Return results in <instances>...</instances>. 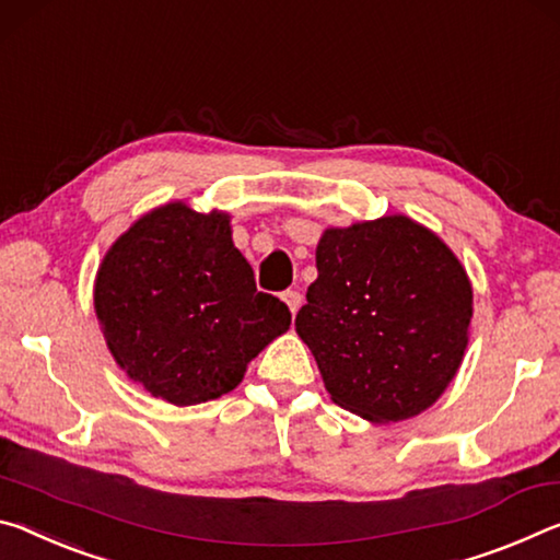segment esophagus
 I'll return each mask as SVG.
<instances>
[{
	"instance_id": "esophagus-1",
	"label": "esophagus",
	"mask_w": 560,
	"mask_h": 560,
	"mask_svg": "<svg viewBox=\"0 0 560 560\" xmlns=\"http://www.w3.org/2000/svg\"><path fill=\"white\" fill-rule=\"evenodd\" d=\"M282 300H285V305L290 307L292 315H295L298 310H300V305H302V295H300L298 290H285V292H282Z\"/></svg>"
}]
</instances>
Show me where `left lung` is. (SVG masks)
<instances>
[{"label": "left lung", "mask_w": 560, "mask_h": 560, "mask_svg": "<svg viewBox=\"0 0 560 560\" xmlns=\"http://www.w3.org/2000/svg\"><path fill=\"white\" fill-rule=\"evenodd\" d=\"M295 317L337 405L370 421L432 407L469 342L474 292L444 241L407 215L327 228Z\"/></svg>", "instance_id": "left-lung-1"}]
</instances>
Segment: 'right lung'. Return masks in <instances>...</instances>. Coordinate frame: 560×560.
Instances as JSON below:
<instances>
[{
	"mask_svg": "<svg viewBox=\"0 0 560 560\" xmlns=\"http://www.w3.org/2000/svg\"><path fill=\"white\" fill-rule=\"evenodd\" d=\"M114 360L176 407L218 399L290 327L282 300L258 292L231 218L166 203L108 247L94 285Z\"/></svg>",
	"mask_w": 560,
	"mask_h": 560,
	"instance_id": "obj_1",
	"label": "right lung"
}]
</instances>
